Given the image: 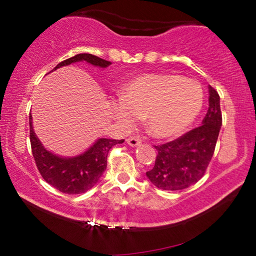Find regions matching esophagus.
Wrapping results in <instances>:
<instances>
[{"label": "esophagus", "instance_id": "obj_1", "mask_svg": "<svg viewBox=\"0 0 256 256\" xmlns=\"http://www.w3.org/2000/svg\"><path fill=\"white\" fill-rule=\"evenodd\" d=\"M127 143L130 146H138L141 144V140H140L138 138H135V136H132V138H127Z\"/></svg>", "mask_w": 256, "mask_h": 256}]
</instances>
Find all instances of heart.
<instances>
[{
  "label": "heart",
  "instance_id": "obj_1",
  "mask_svg": "<svg viewBox=\"0 0 256 256\" xmlns=\"http://www.w3.org/2000/svg\"><path fill=\"white\" fill-rule=\"evenodd\" d=\"M121 99L112 106L113 116L126 128L144 118L146 128L157 138L186 130L200 113L204 93L196 80L166 73H144L124 85Z\"/></svg>",
  "mask_w": 256,
  "mask_h": 256
}]
</instances>
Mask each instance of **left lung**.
<instances>
[{"instance_id":"obj_1","label":"left lung","mask_w":256,"mask_h":256,"mask_svg":"<svg viewBox=\"0 0 256 256\" xmlns=\"http://www.w3.org/2000/svg\"><path fill=\"white\" fill-rule=\"evenodd\" d=\"M208 93V110L202 126L174 141L155 146L158 154L155 166L146 171V177L156 188L184 190L205 174L222 124L219 94L212 86Z\"/></svg>"}]
</instances>
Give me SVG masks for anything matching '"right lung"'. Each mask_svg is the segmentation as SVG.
<instances>
[{"label": "right lung", "instance_id": "obj_1", "mask_svg": "<svg viewBox=\"0 0 256 256\" xmlns=\"http://www.w3.org/2000/svg\"><path fill=\"white\" fill-rule=\"evenodd\" d=\"M76 62H86L98 68H107L112 64L110 62L94 54H79L59 62L52 71ZM29 124L31 150L38 171L46 183L62 194H84L93 188L106 170L110 150L115 144L124 142V140L99 138L82 155L66 158L54 155L44 148L34 132L31 114L29 116Z\"/></svg>", "mask_w": 256, "mask_h": 256}]
</instances>
